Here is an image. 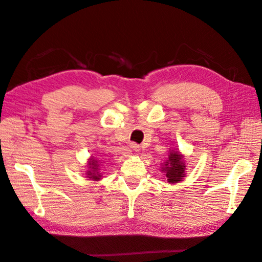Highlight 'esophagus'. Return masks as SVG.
<instances>
[{
    "mask_svg": "<svg viewBox=\"0 0 262 262\" xmlns=\"http://www.w3.org/2000/svg\"><path fill=\"white\" fill-rule=\"evenodd\" d=\"M130 147H131L133 150H136V152H139V150H140V145L137 144V143H134V142H133V143L130 144Z\"/></svg>",
    "mask_w": 262,
    "mask_h": 262,
    "instance_id": "1",
    "label": "esophagus"
}]
</instances>
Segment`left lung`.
Wrapping results in <instances>:
<instances>
[{"label":"left lung","instance_id":"obj_1","mask_svg":"<svg viewBox=\"0 0 262 262\" xmlns=\"http://www.w3.org/2000/svg\"><path fill=\"white\" fill-rule=\"evenodd\" d=\"M185 164L182 162V156L178 152L170 153L168 156V161L165 164V173L167 177V181L169 184H175V182L181 181L182 177H185Z\"/></svg>","mask_w":262,"mask_h":262}]
</instances>
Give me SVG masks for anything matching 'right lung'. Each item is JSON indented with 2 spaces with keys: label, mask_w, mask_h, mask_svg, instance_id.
I'll return each mask as SVG.
<instances>
[{
  "label": "right lung",
  "mask_w": 262,
  "mask_h": 262,
  "mask_svg": "<svg viewBox=\"0 0 262 262\" xmlns=\"http://www.w3.org/2000/svg\"><path fill=\"white\" fill-rule=\"evenodd\" d=\"M90 168H92V170L87 171V178L93 179V180H99L101 176L98 172V164H97L96 160H93L90 163Z\"/></svg>",
  "instance_id": "1"
}]
</instances>
